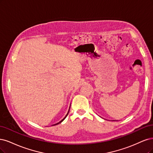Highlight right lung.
Listing matches in <instances>:
<instances>
[{
	"label": "right lung",
	"instance_id": "add662e5",
	"mask_svg": "<svg viewBox=\"0 0 153 153\" xmlns=\"http://www.w3.org/2000/svg\"><path fill=\"white\" fill-rule=\"evenodd\" d=\"M69 110H70V108H69ZM69 110H68V112H67V114H66V116H65V117H64V118H63V120H61V121H60V122H58V123H56V124H55V125H53V126H54V125H58V124H59V123H62V121H63V120H65V117H67V115H68V112H69Z\"/></svg>",
	"mask_w": 153,
	"mask_h": 153
}]
</instances>
